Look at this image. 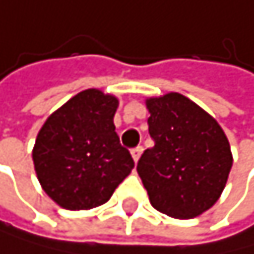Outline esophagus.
<instances>
[{
    "label": "esophagus",
    "instance_id": "obj_1",
    "mask_svg": "<svg viewBox=\"0 0 254 254\" xmlns=\"http://www.w3.org/2000/svg\"><path fill=\"white\" fill-rule=\"evenodd\" d=\"M141 152H143V148H141V146H138V148H133V149H132V157H133L135 162H138V160H140Z\"/></svg>",
    "mask_w": 254,
    "mask_h": 254
}]
</instances>
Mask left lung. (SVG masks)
Wrapping results in <instances>:
<instances>
[{
	"mask_svg": "<svg viewBox=\"0 0 254 254\" xmlns=\"http://www.w3.org/2000/svg\"><path fill=\"white\" fill-rule=\"evenodd\" d=\"M146 108L154 146L143 152L136 172L151 205L178 219L202 215L219 199L232 167L224 130L177 92L146 98Z\"/></svg>",
	"mask_w": 254,
	"mask_h": 254,
	"instance_id": "8db88e82",
	"label": "left lung"
}]
</instances>
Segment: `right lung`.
Returning a JSON list of instances; mask_svg holds the SVG:
<instances>
[{
  "label": "right lung",
  "mask_w": 254,
  "mask_h": 254,
  "mask_svg": "<svg viewBox=\"0 0 254 254\" xmlns=\"http://www.w3.org/2000/svg\"><path fill=\"white\" fill-rule=\"evenodd\" d=\"M119 100L87 89L55 110L41 127L33 164L41 188L65 210H90L110 200L133 169L114 127Z\"/></svg>",
  "instance_id": "obj_1"
}]
</instances>
